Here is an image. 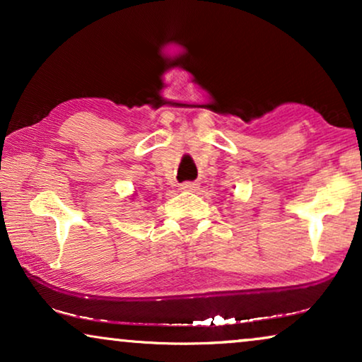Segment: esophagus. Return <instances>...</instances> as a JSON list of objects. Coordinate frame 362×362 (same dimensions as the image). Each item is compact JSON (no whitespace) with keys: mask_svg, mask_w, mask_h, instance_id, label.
<instances>
[{"mask_svg":"<svg viewBox=\"0 0 362 362\" xmlns=\"http://www.w3.org/2000/svg\"><path fill=\"white\" fill-rule=\"evenodd\" d=\"M197 182H182V185H180V189L181 191H196L197 189Z\"/></svg>","mask_w":362,"mask_h":362,"instance_id":"34e87169","label":"esophagus"}]
</instances>
